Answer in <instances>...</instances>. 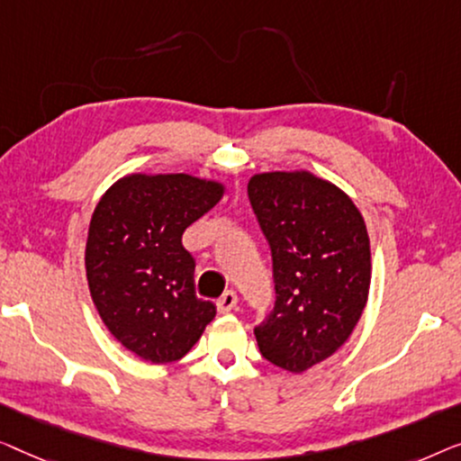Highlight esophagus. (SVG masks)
I'll return each instance as SVG.
<instances>
[{"label": "esophagus", "mask_w": 461, "mask_h": 461, "mask_svg": "<svg viewBox=\"0 0 461 461\" xmlns=\"http://www.w3.org/2000/svg\"><path fill=\"white\" fill-rule=\"evenodd\" d=\"M238 294L233 290H225V293L217 298V311L219 313H230L231 309H236Z\"/></svg>", "instance_id": "1"}]
</instances>
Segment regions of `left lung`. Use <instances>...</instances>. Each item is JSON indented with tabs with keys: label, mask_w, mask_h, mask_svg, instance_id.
<instances>
[{
	"label": "left lung",
	"mask_w": 461,
	"mask_h": 461,
	"mask_svg": "<svg viewBox=\"0 0 461 461\" xmlns=\"http://www.w3.org/2000/svg\"><path fill=\"white\" fill-rule=\"evenodd\" d=\"M249 198L274 261L276 304L255 328L258 351L301 374L345 345L366 309L372 252L361 212L309 171L252 175Z\"/></svg>",
	"instance_id": "obj_1"
}]
</instances>
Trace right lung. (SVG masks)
I'll return each instance as SVG.
<instances>
[{
  "mask_svg": "<svg viewBox=\"0 0 461 461\" xmlns=\"http://www.w3.org/2000/svg\"><path fill=\"white\" fill-rule=\"evenodd\" d=\"M223 184L185 173H133L95 206L86 246L89 293L122 347L150 363L177 361L217 309L196 296L185 228L209 212Z\"/></svg>",
  "mask_w": 461,
  "mask_h": 461,
  "instance_id": "right-lung-1",
  "label": "right lung"
}]
</instances>
